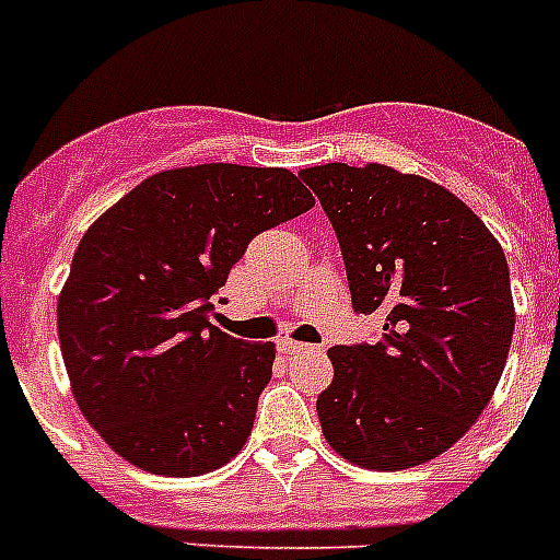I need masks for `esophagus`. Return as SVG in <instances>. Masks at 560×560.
I'll list each match as a JSON object with an SVG mask.
<instances>
[{
  "label": "esophagus",
  "instance_id": "esophagus-1",
  "mask_svg": "<svg viewBox=\"0 0 560 560\" xmlns=\"http://www.w3.org/2000/svg\"><path fill=\"white\" fill-rule=\"evenodd\" d=\"M279 351H281V353H302V351H313V345L295 342V339H281V342H279Z\"/></svg>",
  "mask_w": 560,
  "mask_h": 560
}]
</instances>
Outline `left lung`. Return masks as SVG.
<instances>
[{
  "mask_svg": "<svg viewBox=\"0 0 560 560\" xmlns=\"http://www.w3.org/2000/svg\"><path fill=\"white\" fill-rule=\"evenodd\" d=\"M339 238L357 313L385 319L376 345L327 351L316 399L339 457L374 471L434 460L489 406L515 302L503 247L445 186L383 163L299 172Z\"/></svg>",
  "mask_w": 560,
  "mask_h": 560,
  "instance_id": "left-lung-1",
  "label": "left lung"
}]
</instances>
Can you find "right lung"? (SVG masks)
Wrapping results in <instances>:
<instances>
[{
    "label": "right lung",
    "instance_id": "right-lung-1",
    "mask_svg": "<svg viewBox=\"0 0 560 560\" xmlns=\"http://www.w3.org/2000/svg\"><path fill=\"white\" fill-rule=\"evenodd\" d=\"M313 203L290 170L201 163L147 177L85 230L59 348L77 406L122 460L195 477L244 448L276 345L218 330L212 295L249 241Z\"/></svg>",
    "mask_w": 560,
    "mask_h": 560
}]
</instances>
